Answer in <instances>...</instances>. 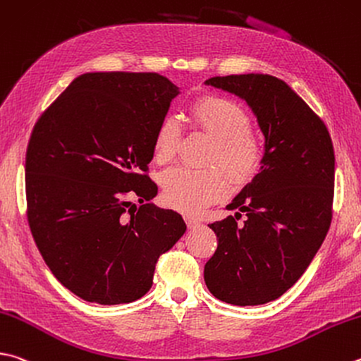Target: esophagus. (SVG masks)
I'll return each instance as SVG.
<instances>
[{
    "instance_id": "1",
    "label": "esophagus",
    "mask_w": 361,
    "mask_h": 361,
    "mask_svg": "<svg viewBox=\"0 0 361 361\" xmlns=\"http://www.w3.org/2000/svg\"><path fill=\"white\" fill-rule=\"evenodd\" d=\"M186 224H188L189 228H197V227H200V221L191 218V216H188V218H186Z\"/></svg>"
}]
</instances>
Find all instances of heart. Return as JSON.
<instances>
[{"instance_id":"obj_1","label":"heart","mask_w":361,"mask_h":361,"mask_svg":"<svg viewBox=\"0 0 361 361\" xmlns=\"http://www.w3.org/2000/svg\"><path fill=\"white\" fill-rule=\"evenodd\" d=\"M189 120L194 128L213 139L209 164L224 169L235 185H245L254 178L264 159V145L259 135L249 129L251 120L243 107L224 96L203 94L189 106ZM180 140L178 121L172 116L164 118L153 135L154 161H172ZM221 171L218 167L170 170L162 176L164 199L183 213L197 214L227 194V180Z\"/></svg>"}]
</instances>
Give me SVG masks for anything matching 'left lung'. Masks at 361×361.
Returning <instances> with one entry per match:
<instances>
[{
  "mask_svg": "<svg viewBox=\"0 0 361 361\" xmlns=\"http://www.w3.org/2000/svg\"><path fill=\"white\" fill-rule=\"evenodd\" d=\"M205 85L246 101L265 137L260 172L209 224L218 249L203 278L216 298L265 305L301 278L330 228L335 152L324 121L286 82L268 74L212 77ZM241 212L247 221L238 224Z\"/></svg>",
  "mask_w": 361,
  "mask_h": 361,
  "instance_id": "8db88e82",
  "label": "left lung"
}]
</instances>
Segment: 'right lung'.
<instances>
[{
    "mask_svg": "<svg viewBox=\"0 0 361 361\" xmlns=\"http://www.w3.org/2000/svg\"><path fill=\"white\" fill-rule=\"evenodd\" d=\"M178 94L156 72H88L32 129L25 164L32 238L54 276L85 301L143 297L159 255L186 232L181 214L149 203L158 186L147 175L154 130ZM129 195L139 209H127Z\"/></svg>",
    "mask_w": 361,
    "mask_h": 361,
    "instance_id": "1",
    "label": "right lung"
}]
</instances>
